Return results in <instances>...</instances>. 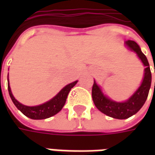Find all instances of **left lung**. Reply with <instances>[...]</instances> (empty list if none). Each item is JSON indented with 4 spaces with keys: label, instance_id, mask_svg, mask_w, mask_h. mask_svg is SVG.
<instances>
[{
    "label": "left lung",
    "instance_id": "left-lung-1",
    "mask_svg": "<svg viewBox=\"0 0 155 155\" xmlns=\"http://www.w3.org/2000/svg\"><path fill=\"white\" fill-rule=\"evenodd\" d=\"M125 45L131 51H134L136 53L138 57L140 58L143 65L145 66L143 81L139 89L125 102H115L103 94L101 89L96 84L95 81H94V84L92 87V98L96 108L108 116L119 120H124L130 118L136 114L142 108L148 97L152 80L150 64L148 62L146 56L140 50L139 45L134 41H125Z\"/></svg>",
    "mask_w": 155,
    "mask_h": 155
}]
</instances>
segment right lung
I'll list each match as a JSON object with an SVG mask.
<instances>
[{
  "label": "right lung",
  "mask_w": 155,
  "mask_h": 155,
  "mask_svg": "<svg viewBox=\"0 0 155 155\" xmlns=\"http://www.w3.org/2000/svg\"><path fill=\"white\" fill-rule=\"evenodd\" d=\"M7 81H8L9 94L14 104L22 114H25V116L32 120H45L59 113L65 104L68 94L71 90V88L74 87L78 82L76 81L67 84L54 98H52L51 101H47L44 104H40L37 106H26V105L21 104L15 100L11 91L8 78H7Z\"/></svg>",
  "instance_id": "1"
}]
</instances>
